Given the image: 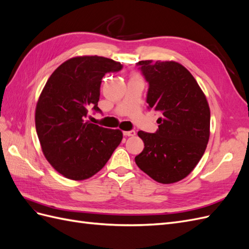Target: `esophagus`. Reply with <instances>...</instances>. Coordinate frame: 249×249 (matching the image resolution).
<instances>
[{"instance_id":"1","label":"esophagus","mask_w":249,"mask_h":249,"mask_svg":"<svg viewBox=\"0 0 249 249\" xmlns=\"http://www.w3.org/2000/svg\"><path fill=\"white\" fill-rule=\"evenodd\" d=\"M124 136H129V137H132V136H135V135H136V132L135 131H124Z\"/></svg>"}]
</instances>
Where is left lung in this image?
<instances>
[{
    "mask_svg": "<svg viewBox=\"0 0 249 249\" xmlns=\"http://www.w3.org/2000/svg\"><path fill=\"white\" fill-rule=\"evenodd\" d=\"M136 65L148 83L147 109L161 117L155 133L138 132L144 148L135 162L157 182H178L205 154L211 116L207 99L190 71L179 63L143 60Z\"/></svg>",
    "mask_w": 249,
    "mask_h": 249,
    "instance_id": "left-lung-1",
    "label": "left lung"
}]
</instances>
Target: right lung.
Here are the masks:
<instances>
[{
	"label": "right lung",
	"mask_w": 249,
	"mask_h": 249,
	"mask_svg": "<svg viewBox=\"0 0 249 249\" xmlns=\"http://www.w3.org/2000/svg\"><path fill=\"white\" fill-rule=\"evenodd\" d=\"M123 70L100 56L67 60L52 73L35 112L37 136L44 157L65 178L81 180L99 172L123 139L119 130L88 122L97 107L102 79Z\"/></svg>",
	"instance_id": "add662e5"
}]
</instances>
